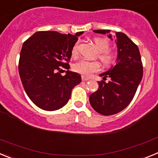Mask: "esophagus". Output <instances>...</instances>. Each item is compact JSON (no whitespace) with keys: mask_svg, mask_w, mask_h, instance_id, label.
Here are the masks:
<instances>
[{"mask_svg":"<svg viewBox=\"0 0 158 158\" xmlns=\"http://www.w3.org/2000/svg\"><path fill=\"white\" fill-rule=\"evenodd\" d=\"M82 81H89V78L85 77H82Z\"/></svg>","mask_w":158,"mask_h":158,"instance_id":"34e87169","label":"esophagus"}]
</instances>
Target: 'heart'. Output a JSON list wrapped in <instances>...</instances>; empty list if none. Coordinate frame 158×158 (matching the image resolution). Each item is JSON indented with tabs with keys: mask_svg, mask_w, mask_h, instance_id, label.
I'll return each mask as SVG.
<instances>
[{
	"mask_svg": "<svg viewBox=\"0 0 158 158\" xmlns=\"http://www.w3.org/2000/svg\"><path fill=\"white\" fill-rule=\"evenodd\" d=\"M93 42L96 48L100 51L99 58L100 61L107 66L115 64L117 59V54L115 51L109 49V40L104 38H96L93 40ZM71 54L73 57H77L78 55V43H75L73 47ZM73 69L76 73L83 75L84 77H89L93 73L100 70V65L97 62H91L82 59L73 64Z\"/></svg>",
	"mask_w": 158,
	"mask_h": 158,
	"instance_id": "obj_1",
	"label": "heart"
}]
</instances>
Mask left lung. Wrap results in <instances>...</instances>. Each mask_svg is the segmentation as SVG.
<instances>
[{
    "mask_svg": "<svg viewBox=\"0 0 158 158\" xmlns=\"http://www.w3.org/2000/svg\"><path fill=\"white\" fill-rule=\"evenodd\" d=\"M106 34L109 30H94ZM111 38V35L108 36ZM118 58L116 65L100 74L99 89L89 96L93 109L104 115H111L126 108L133 100L143 75V66L139 47L122 32H116ZM110 78L108 82L105 81Z\"/></svg>",
    "mask_w": 158,
    "mask_h": 158,
    "instance_id": "8db88e82",
    "label": "left lung"
}]
</instances>
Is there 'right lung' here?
Masks as SVG:
<instances>
[{
    "label": "right lung",
    "instance_id": "add662e5",
    "mask_svg": "<svg viewBox=\"0 0 158 158\" xmlns=\"http://www.w3.org/2000/svg\"><path fill=\"white\" fill-rule=\"evenodd\" d=\"M83 31L61 34L54 31L35 32L23 43L19 60V73L24 90L37 107L46 111L62 108L69 101L72 89L81 81L69 69L73 47ZM65 71V70H64Z\"/></svg>",
    "mask_w": 158,
    "mask_h": 158
}]
</instances>
